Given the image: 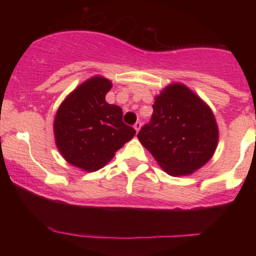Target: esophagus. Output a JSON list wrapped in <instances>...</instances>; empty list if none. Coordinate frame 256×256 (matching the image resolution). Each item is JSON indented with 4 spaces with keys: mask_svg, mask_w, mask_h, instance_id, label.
<instances>
[{
    "mask_svg": "<svg viewBox=\"0 0 256 256\" xmlns=\"http://www.w3.org/2000/svg\"><path fill=\"white\" fill-rule=\"evenodd\" d=\"M141 126H142L141 121H136V122H135V124H134V128H135V130H136V132H138L140 129H141Z\"/></svg>",
    "mask_w": 256,
    "mask_h": 256,
    "instance_id": "1",
    "label": "esophagus"
}]
</instances>
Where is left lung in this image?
<instances>
[{"mask_svg":"<svg viewBox=\"0 0 256 256\" xmlns=\"http://www.w3.org/2000/svg\"><path fill=\"white\" fill-rule=\"evenodd\" d=\"M152 108L138 138L166 174H190L208 162L218 143V127L200 98L172 84L156 96Z\"/></svg>","mask_w":256,"mask_h":256,"instance_id":"obj_1","label":"left lung"}]
</instances>
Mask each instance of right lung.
<instances>
[{"label": "right lung", "mask_w": 256, "mask_h": 256, "mask_svg": "<svg viewBox=\"0 0 256 256\" xmlns=\"http://www.w3.org/2000/svg\"><path fill=\"white\" fill-rule=\"evenodd\" d=\"M112 82L93 76L73 90L54 118L56 143L62 157L86 171H96L132 138L135 129L122 121L124 112L106 102Z\"/></svg>", "instance_id": "right-lung-1"}]
</instances>
